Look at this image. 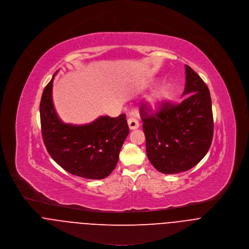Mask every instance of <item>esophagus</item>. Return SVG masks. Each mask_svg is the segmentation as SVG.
<instances>
[{
  "instance_id": "1",
  "label": "esophagus",
  "mask_w": 249,
  "mask_h": 249,
  "mask_svg": "<svg viewBox=\"0 0 249 249\" xmlns=\"http://www.w3.org/2000/svg\"><path fill=\"white\" fill-rule=\"evenodd\" d=\"M128 125H129L130 130H136V129H138V128L140 127L139 121H138L137 119L133 118V117H131V118L128 119Z\"/></svg>"
}]
</instances>
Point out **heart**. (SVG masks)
Returning <instances> with one entry per match:
<instances>
[{"instance_id": "heart-1", "label": "heart", "mask_w": 249, "mask_h": 249, "mask_svg": "<svg viewBox=\"0 0 249 249\" xmlns=\"http://www.w3.org/2000/svg\"><path fill=\"white\" fill-rule=\"evenodd\" d=\"M168 94V89L165 87H160L151 92L147 98V107L152 110H158Z\"/></svg>"}]
</instances>
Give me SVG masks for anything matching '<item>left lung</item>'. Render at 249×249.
I'll use <instances>...</instances> for the list:
<instances>
[{"label": "left lung", "instance_id": "left-lung-1", "mask_svg": "<svg viewBox=\"0 0 249 249\" xmlns=\"http://www.w3.org/2000/svg\"><path fill=\"white\" fill-rule=\"evenodd\" d=\"M180 104L162 103L152 112L145 103L140 112L143 121L150 162L163 174H176L196 165L211 146L213 135L212 100L208 87L186 65V87Z\"/></svg>", "mask_w": 249, "mask_h": 249}]
</instances>
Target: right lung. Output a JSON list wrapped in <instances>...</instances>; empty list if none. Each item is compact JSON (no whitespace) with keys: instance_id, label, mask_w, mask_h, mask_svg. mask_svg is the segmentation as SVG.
I'll return each mask as SVG.
<instances>
[{"instance_id":"right-lung-1","label":"right lung","mask_w":249,"mask_h":249,"mask_svg":"<svg viewBox=\"0 0 249 249\" xmlns=\"http://www.w3.org/2000/svg\"><path fill=\"white\" fill-rule=\"evenodd\" d=\"M52 78L41 96V132L53 160L67 172L86 179L107 177L115 168L119 152L129 134L125 114L100 116L86 125L63 123L52 99Z\"/></svg>"}]
</instances>
